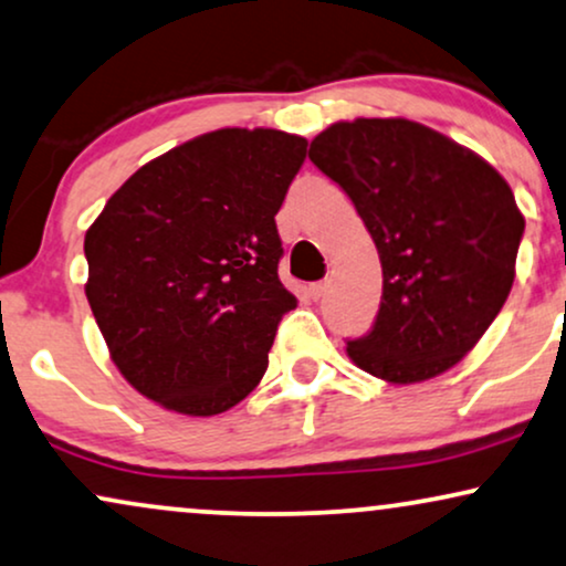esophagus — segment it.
<instances>
[{"label": "esophagus", "mask_w": 566, "mask_h": 566, "mask_svg": "<svg viewBox=\"0 0 566 566\" xmlns=\"http://www.w3.org/2000/svg\"><path fill=\"white\" fill-rule=\"evenodd\" d=\"M307 292H311L313 300H321V297H324V292H326V282L311 284V287H307Z\"/></svg>", "instance_id": "34e87169"}]
</instances>
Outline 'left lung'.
<instances>
[{
	"mask_svg": "<svg viewBox=\"0 0 566 566\" xmlns=\"http://www.w3.org/2000/svg\"><path fill=\"white\" fill-rule=\"evenodd\" d=\"M307 156L347 192L381 259V307L366 336L347 339L349 360L389 384L457 366L510 297L525 232L510 185L402 117L334 123Z\"/></svg>",
	"mask_w": 566,
	"mask_h": 566,
	"instance_id": "1",
	"label": "left lung"
}]
</instances>
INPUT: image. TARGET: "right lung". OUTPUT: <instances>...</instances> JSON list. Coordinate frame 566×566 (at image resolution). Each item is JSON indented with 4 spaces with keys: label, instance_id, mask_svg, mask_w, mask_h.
Here are the masks:
<instances>
[{
    "label": "right lung",
    "instance_id": "obj_1",
    "mask_svg": "<svg viewBox=\"0 0 566 566\" xmlns=\"http://www.w3.org/2000/svg\"><path fill=\"white\" fill-rule=\"evenodd\" d=\"M305 148L269 127L206 133L135 171L85 232V297L143 397L209 418L259 386L297 307L274 217Z\"/></svg>",
    "mask_w": 566,
    "mask_h": 566
}]
</instances>
